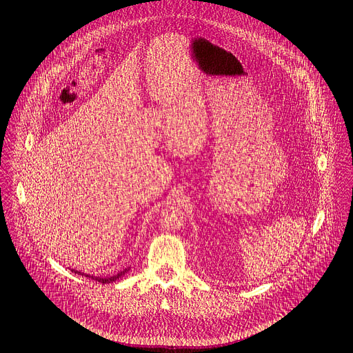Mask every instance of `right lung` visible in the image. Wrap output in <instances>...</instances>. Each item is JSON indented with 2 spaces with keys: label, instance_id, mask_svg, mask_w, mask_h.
<instances>
[{
  "label": "right lung",
  "instance_id": "obj_1",
  "mask_svg": "<svg viewBox=\"0 0 353 353\" xmlns=\"http://www.w3.org/2000/svg\"><path fill=\"white\" fill-rule=\"evenodd\" d=\"M127 271H128V270H124V271H121V272H119L117 275H113V276H110V278H99V276L86 275V274H85V276H86V278H92V279H94L96 282H100V283H113V282H116L121 275H124ZM77 274H81V272L77 271ZM81 275H83V274H81Z\"/></svg>",
  "mask_w": 353,
  "mask_h": 353
}]
</instances>
